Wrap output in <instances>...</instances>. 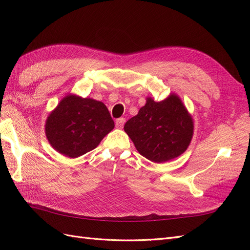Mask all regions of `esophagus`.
Instances as JSON below:
<instances>
[{
  "instance_id": "esophagus-1",
  "label": "esophagus",
  "mask_w": 250,
  "mask_h": 250,
  "mask_svg": "<svg viewBox=\"0 0 250 250\" xmlns=\"http://www.w3.org/2000/svg\"><path fill=\"white\" fill-rule=\"evenodd\" d=\"M124 124H125V119L124 118L117 119V121H116V127L119 128V129H121V128H123Z\"/></svg>"
}]
</instances>
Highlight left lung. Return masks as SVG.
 Instances as JSON below:
<instances>
[{
    "label": "left lung",
    "mask_w": 250,
    "mask_h": 250,
    "mask_svg": "<svg viewBox=\"0 0 250 250\" xmlns=\"http://www.w3.org/2000/svg\"><path fill=\"white\" fill-rule=\"evenodd\" d=\"M124 130L141 155L160 164L185 152L193 138L194 123L180 98L171 94L161 102L148 97Z\"/></svg>",
    "instance_id": "1"
}]
</instances>
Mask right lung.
Listing matches in <instances>:
<instances>
[{
    "label": "right lung",
    "instance_id": "1",
    "mask_svg": "<svg viewBox=\"0 0 250 250\" xmlns=\"http://www.w3.org/2000/svg\"><path fill=\"white\" fill-rule=\"evenodd\" d=\"M113 127L115 122L104 103L67 95L51 111L44 130L53 148L75 158L95 149Z\"/></svg>",
    "mask_w": 250,
    "mask_h": 250
}]
</instances>
